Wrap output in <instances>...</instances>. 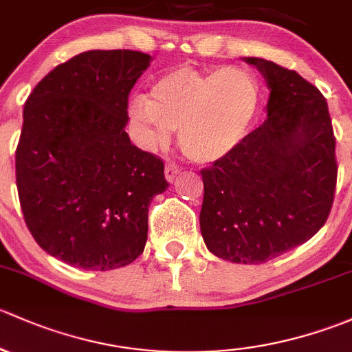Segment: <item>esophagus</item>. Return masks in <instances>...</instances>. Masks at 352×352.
Instances as JSON below:
<instances>
[{
    "label": "esophagus",
    "mask_w": 352,
    "mask_h": 352,
    "mask_svg": "<svg viewBox=\"0 0 352 352\" xmlns=\"http://www.w3.org/2000/svg\"><path fill=\"white\" fill-rule=\"evenodd\" d=\"M177 175H179V168H177L176 164H166V169H164V176L166 179H168V183H173V181L176 179Z\"/></svg>",
    "instance_id": "1"
}]
</instances>
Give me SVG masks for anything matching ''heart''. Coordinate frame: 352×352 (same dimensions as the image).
Returning <instances> with one entry per match:
<instances>
[{
    "mask_svg": "<svg viewBox=\"0 0 352 352\" xmlns=\"http://www.w3.org/2000/svg\"><path fill=\"white\" fill-rule=\"evenodd\" d=\"M261 107L263 88L251 69L183 66L161 76L151 98H135L130 117L144 149H162L179 130L183 154L205 166L223 161L244 142Z\"/></svg>",
    "mask_w": 352,
    "mask_h": 352,
    "instance_id": "heart-1",
    "label": "heart"
}]
</instances>
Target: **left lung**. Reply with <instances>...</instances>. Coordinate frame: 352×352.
Here are the masks:
<instances>
[{
    "label": "left lung",
    "instance_id": "8db88e82",
    "mask_svg": "<svg viewBox=\"0 0 352 352\" xmlns=\"http://www.w3.org/2000/svg\"><path fill=\"white\" fill-rule=\"evenodd\" d=\"M267 118L229 157L201 169L200 229L212 254L261 264L314 237L334 201L338 162L327 101L302 78L261 57Z\"/></svg>",
    "mask_w": 352,
    "mask_h": 352
}]
</instances>
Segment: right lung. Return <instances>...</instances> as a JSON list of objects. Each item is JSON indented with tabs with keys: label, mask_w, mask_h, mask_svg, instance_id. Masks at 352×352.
Segmentation results:
<instances>
[{
	"label": "right lung",
	"mask_w": 352,
	"mask_h": 352,
	"mask_svg": "<svg viewBox=\"0 0 352 352\" xmlns=\"http://www.w3.org/2000/svg\"><path fill=\"white\" fill-rule=\"evenodd\" d=\"M137 50H88L59 64L23 108L16 188L47 254L110 271L144 252L152 198L168 190L161 159L125 132L126 100L151 66Z\"/></svg>",
	"instance_id": "right-lung-1"
}]
</instances>
